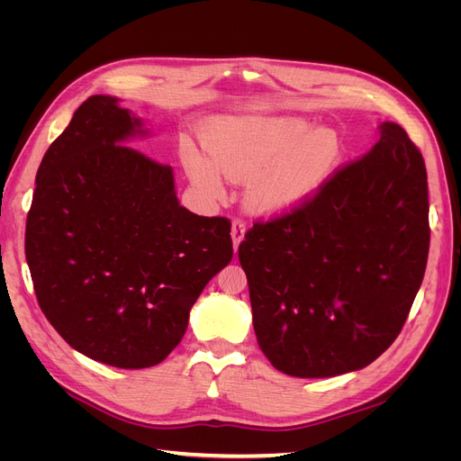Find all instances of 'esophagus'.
Returning a JSON list of instances; mask_svg holds the SVG:
<instances>
[{
	"mask_svg": "<svg viewBox=\"0 0 461 461\" xmlns=\"http://www.w3.org/2000/svg\"><path fill=\"white\" fill-rule=\"evenodd\" d=\"M244 234H246V222L240 219V217H236L234 221H232V229H230V236H232V244H234V249L240 246V242L244 240Z\"/></svg>",
	"mask_w": 461,
	"mask_h": 461,
	"instance_id": "obj_1",
	"label": "esophagus"
}]
</instances>
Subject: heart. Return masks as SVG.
I'll use <instances>...</instances> for the list:
<instances>
[{
    "instance_id": "b5f03b06",
    "label": "heart",
    "mask_w": 461,
    "mask_h": 461,
    "mask_svg": "<svg viewBox=\"0 0 461 461\" xmlns=\"http://www.w3.org/2000/svg\"><path fill=\"white\" fill-rule=\"evenodd\" d=\"M310 129L300 117L217 121L205 134L209 153L188 146L183 161L192 183L209 198H221L230 178H249V209L265 215L286 213L323 186L344 158L337 131Z\"/></svg>"
}]
</instances>
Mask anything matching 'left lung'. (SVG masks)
<instances>
[{"label":"left lung","mask_w":461,"mask_h":461,"mask_svg":"<svg viewBox=\"0 0 461 461\" xmlns=\"http://www.w3.org/2000/svg\"><path fill=\"white\" fill-rule=\"evenodd\" d=\"M429 240L421 149L383 122L366 156L298 207L256 221L240 242L261 352L308 379L369 366L406 323Z\"/></svg>","instance_id":"1"}]
</instances>
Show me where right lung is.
<instances>
[{"instance_id": "obj_1", "label": "right lung", "mask_w": 461, "mask_h": 461, "mask_svg": "<svg viewBox=\"0 0 461 461\" xmlns=\"http://www.w3.org/2000/svg\"><path fill=\"white\" fill-rule=\"evenodd\" d=\"M138 129L115 97H88L40 163L24 232L46 319L75 350L121 369L161 364L232 259L230 221L188 212L171 167L122 144Z\"/></svg>"}]
</instances>
